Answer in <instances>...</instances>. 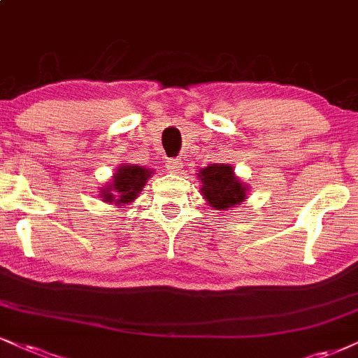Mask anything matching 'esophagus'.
Segmentation results:
<instances>
[{"instance_id":"esophagus-1","label":"esophagus","mask_w":358,"mask_h":358,"mask_svg":"<svg viewBox=\"0 0 358 358\" xmlns=\"http://www.w3.org/2000/svg\"><path fill=\"white\" fill-rule=\"evenodd\" d=\"M166 167L167 169H169L171 172H178L180 167H182V161H180V159H167V162H166Z\"/></svg>"}]
</instances>
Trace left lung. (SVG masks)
I'll return each instance as SVG.
<instances>
[{
	"label": "left lung",
	"instance_id": "obj_1",
	"mask_svg": "<svg viewBox=\"0 0 358 358\" xmlns=\"http://www.w3.org/2000/svg\"><path fill=\"white\" fill-rule=\"evenodd\" d=\"M204 197L214 209L226 210L245 199V187L227 164H213L201 171Z\"/></svg>",
	"mask_w": 358,
	"mask_h": 358
}]
</instances>
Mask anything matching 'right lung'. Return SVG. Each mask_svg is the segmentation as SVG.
Here are the masks:
<instances>
[{"label":"right lung","instance_id":"1","mask_svg":"<svg viewBox=\"0 0 358 358\" xmlns=\"http://www.w3.org/2000/svg\"><path fill=\"white\" fill-rule=\"evenodd\" d=\"M151 172L152 171L144 169L141 166L119 167L116 174H114L111 186L108 187V191H103V199L106 202H116V204H129L143 191L145 180L149 179Z\"/></svg>","mask_w":358,"mask_h":358}]
</instances>
